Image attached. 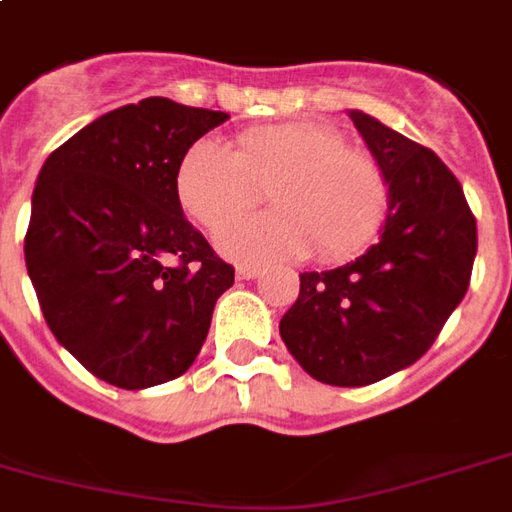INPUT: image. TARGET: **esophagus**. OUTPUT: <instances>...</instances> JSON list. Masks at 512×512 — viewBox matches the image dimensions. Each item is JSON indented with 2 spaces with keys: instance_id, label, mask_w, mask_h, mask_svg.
<instances>
[{
  "instance_id": "obj_1",
  "label": "esophagus",
  "mask_w": 512,
  "mask_h": 512,
  "mask_svg": "<svg viewBox=\"0 0 512 512\" xmlns=\"http://www.w3.org/2000/svg\"><path fill=\"white\" fill-rule=\"evenodd\" d=\"M260 274H263V268L252 266V263H241V266L236 268L238 279H257Z\"/></svg>"
}]
</instances>
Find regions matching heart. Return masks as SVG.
I'll use <instances>...</instances> for the list:
<instances>
[{
  "mask_svg": "<svg viewBox=\"0 0 512 512\" xmlns=\"http://www.w3.org/2000/svg\"><path fill=\"white\" fill-rule=\"evenodd\" d=\"M268 191V218L239 223ZM176 200L192 222L218 233L233 260H276L317 252L342 263L377 241L391 211V179L369 151L350 149L331 127L271 124L238 132L236 151L219 140L192 143L176 170ZM237 221L238 226L232 222Z\"/></svg>",
  "mask_w": 512,
  "mask_h": 512,
  "instance_id": "b5f03b06",
  "label": "heart"
}]
</instances>
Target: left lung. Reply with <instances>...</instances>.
Here are the masks:
<instances>
[{
	"label": "left lung",
	"instance_id": "8db88e82",
	"mask_svg": "<svg viewBox=\"0 0 512 512\" xmlns=\"http://www.w3.org/2000/svg\"><path fill=\"white\" fill-rule=\"evenodd\" d=\"M355 127L391 179L380 241L333 271L301 274L279 323L287 350L325 385L361 388L429 350L467 293L478 225L445 162L361 111Z\"/></svg>",
	"mask_w": 512,
	"mask_h": 512
}]
</instances>
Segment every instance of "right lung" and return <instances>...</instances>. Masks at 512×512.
Wrapping results in <instances>:
<instances>
[{
	"label": "right lung",
	"instance_id": "add662e5",
	"mask_svg": "<svg viewBox=\"0 0 512 512\" xmlns=\"http://www.w3.org/2000/svg\"><path fill=\"white\" fill-rule=\"evenodd\" d=\"M225 119L146 97L75 132L40 170L26 271L59 344L116 388L187 372L236 279L176 200L179 162Z\"/></svg>",
	"mask_w": 512,
	"mask_h": 512
}]
</instances>
